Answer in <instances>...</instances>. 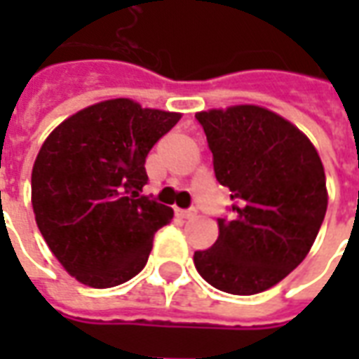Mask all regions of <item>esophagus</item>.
<instances>
[{"instance_id":"1","label":"esophagus","mask_w":359,"mask_h":359,"mask_svg":"<svg viewBox=\"0 0 359 359\" xmlns=\"http://www.w3.org/2000/svg\"><path fill=\"white\" fill-rule=\"evenodd\" d=\"M175 213H177V217H180V219H192V217H196V211L194 210H175Z\"/></svg>"}]
</instances>
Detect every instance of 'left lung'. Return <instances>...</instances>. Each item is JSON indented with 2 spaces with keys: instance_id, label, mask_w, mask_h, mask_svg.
I'll use <instances>...</instances> for the list:
<instances>
[{
  "instance_id": "obj_1",
  "label": "left lung",
  "mask_w": 359,
  "mask_h": 359,
  "mask_svg": "<svg viewBox=\"0 0 359 359\" xmlns=\"http://www.w3.org/2000/svg\"><path fill=\"white\" fill-rule=\"evenodd\" d=\"M196 118L234 202L233 221L217 219L215 244L194 252L196 269L223 292H264L316 242L329 202L321 157L298 126L259 105L200 111Z\"/></svg>"
}]
</instances>
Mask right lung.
I'll return each instance as SVG.
<instances>
[{"label": "right lung", "mask_w": 359, "mask_h": 359, "mask_svg": "<svg viewBox=\"0 0 359 359\" xmlns=\"http://www.w3.org/2000/svg\"><path fill=\"white\" fill-rule=\"evenodd\" d=\"M117 97L55 126L32 167V210L51 254L79 283L109 288L138 275L172 210L142 196L146 157L180 121Z\"/></svg>", "instance_id": "add662e5"}]
</instances>
